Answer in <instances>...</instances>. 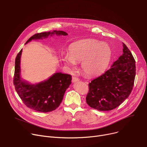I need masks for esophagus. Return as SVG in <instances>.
Wrapping results in <instances>:
<instances>
[{"instance_id":"obj_1","label":"esophagus","mask_w":147,"mask_h":147,"mask_svg":"<svg viewBox=\"0 0 147 147\" xmlns=\"http://www.w3.org/2000/svg\"><path fill=\"white\" fill-rule=\"evenodd\" d=\"M79 81V78L77 77H72V82L74 83V82H78Z\"/></svg>"}]
</instances>
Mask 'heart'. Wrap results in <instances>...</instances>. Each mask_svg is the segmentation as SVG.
I'll return each instance as SVG.
<instances>
[{
    "label": "heart",
    "instance_id": "1",
    "mask_svg": "<svg viewBox=\"0 0 147 147\" xmlns=\"http://www.w3.org/2000/svg\"><path fill=\"white\" fill-rule=\"evenodd\" d=\"M112 56L110 46L96 40L83 41L72 44L69 54L63 56L64 64L74 69L76 63L82 62L81 68L87 76L101 74L108 66Z\"/></svg>",
    "mask_w": 147,
    "mask_h": 147
}]
</instances>
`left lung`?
<instances>
[{
  "label": "left lung",
  "instance_id": "obj_1",
  "mask_svg": "<svg viewBox=\"0 0 147 147\" xmlns=\"http://www.w3.org/2000/svg\"><path fill=\"white\" fill-rule=\"evenodd\" d=\"M136 68L135 59L123 43V54L109 70L88 84L87 104L98 111L117 108L131 94L134 84Z\"/></svg>",
  "mask_w": 147,
  "mask_h": 147
}]
</instances>
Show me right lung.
I'll return each mask as SVG.
<instances>
[{"label": "right lung", "mask_w": 147, "mask_h": 147, "mask_svg": "<svg viewBox=\"0 0 147 147\" xmlns=\"http://www.w3.org/2000/svg\"><path fill=\"white\" fill-rule=\"evenodd\" d=\"M67 35L63 31L42 32L34 34L26 42L32 40L46 38L53 34ZM22 49L15 59V74L13 84L19 96L23 103L30 109L38 112L47 113L55 110L61 102L66 90L71 84V76L70 74L56 73L47 80L36 84H30L22 80L20 77V57Z\"/></svg>", "instance_id": "1"}]
</instances>
